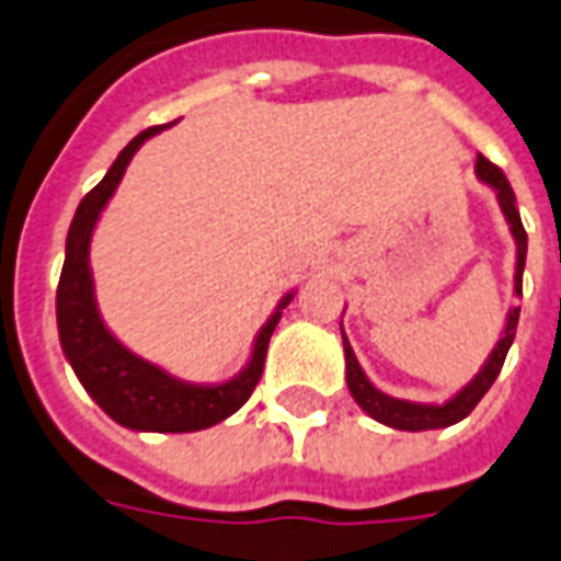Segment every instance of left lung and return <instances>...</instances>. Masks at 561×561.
<instances>
[{
    "mask_svg": "<svg viewBox=\"0 0 561 561\" xmlns=\"http://www.w3.org/2000/svg\"><path fill=\"white\" fill-rule=\"evenodd\" d=\"M477 178L489 184L497 193V204H501L503 216H506V225H510L512 240H515V295H520V280H524V263H527V231L520 225V213L515 207V193H512L510 181L503 175L501 169L494 167L492 160H485L483 154L477 158L474 163ZM518 316L520 307H512L510 316H506V328H503L501 340L494 345V351L485 359V366L474 375L471 383H466L459 389L450 401L445 403H415V401H401V398H392V394L380 392L371 380L366 377L363 366L357 363V354L351 348V342L345 340L342 333V345H345V380H348V389L354 394V401L359 403V410H366L368 415L386 427L394 430H410V433H419V430H438V427H450L474 410L480 398H483L492 383L497 380L503 368V359L510 354L512 340H515V328H518Z\"/></svg>",
    "mask_w": 561,
    "mask_h": 561,
    "instance_id": "8db88e82",
    "label": "left lung"
}]
</instances>
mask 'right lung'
Wrapping results in <instances>:
<instances>
[{
  "instance_id": "obj_1",
  "label": "right lung",
  "mask_w": 561,
  "mask_h": 561,
  "mask_svg": "<svg viewBox=\"0 0 561 561\" xmlns=\"http://www.w3.org/2000/svg\"><path fill=\"white\" fill-rule=\"evenodd\" d=\"M169 125H154L134 137L107 175L81 198L67 233V260L58 284V336L69 366L87 389V394L102 407L116 424L142 433H193L219 424L249 401L254 386L260 383L266 363L268 340L275 333L280 312L293 293H286L268 321L260 328L251 359L240 375L225 383H186L178 380L149 359L137 357L116 340L102 321L95 304L93 272H90V240L104 204L111 202L134 151L142 142L160 134Z\"/></svg>"
}]
</instances>
